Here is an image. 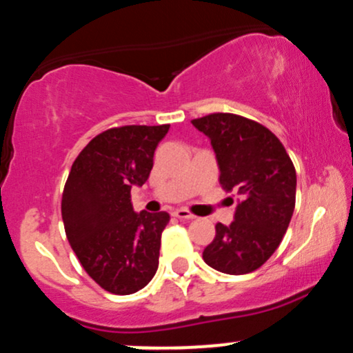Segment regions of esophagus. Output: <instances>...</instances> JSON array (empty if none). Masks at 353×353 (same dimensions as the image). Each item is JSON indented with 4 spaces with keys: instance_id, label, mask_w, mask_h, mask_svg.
<instances>
[{
    "instance_id": "1",
    "label": "esophagus",
    "mask_w": 353,
    "mask_h": 353,
    "mask_svg": "<svg viewBox=\"0 0 353 353\" xmlns=\"http://www.w3.org/2000/svg\"><path fill=\"white\" fill-rule=\"evenodd\" d=\"M173 215H175L176 219H181V221H193V219H195V215L190 214L188 210H185V208H178V210L173 212Z\"/></svg>"
}]
</instances>
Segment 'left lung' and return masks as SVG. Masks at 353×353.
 <instances>
[{"instance_id":"left-lung-1","label":"left lung","mask_w":353,"mask_h":353,"mask_svg":"<svg viewBox=\"0 0 353 353\" xmlns=\"http://www.w3.org/2000/svg\"><path fill=\"white\" fill-rule=\"evenodd\" d=\"M192 124L210 139L222 188L239 195L234 222L215 225L203 261L225 274H248L278 249L293 217V161L281 141L256 121L217 112Z\"/></svg>"}]
</instances>
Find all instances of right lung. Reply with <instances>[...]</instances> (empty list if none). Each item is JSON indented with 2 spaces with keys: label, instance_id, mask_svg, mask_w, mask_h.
<instances>
[{
  "label": "right lung",
  "instance_id": "obj_1",
  "mask_svg": "<svg viewBox=\"0 0 353 353\" xmlns=\"http://www.w3.org/2000/svg\"><path fill=\"white\" fill-rule=\"evenodd\" d=\"M170 130L123 126L101 132L72 165L62 195V219L87 274L114 294H131L153 279L166 212L136 214L131 188L146 183L158 143Z\"/></svg>",
  "mask_w": 353,
  "mask_h": 353
}]
</instances>
